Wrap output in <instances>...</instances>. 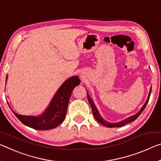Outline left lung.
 <instances>
[{"instance_id": "left-lung-1", "label": "left lung", "mask_w": 161, "mask_h": 161, "mask_svg": "<svg viewBox=\"0 0 161 161\" xmlns=\"http://www.w3.org/2000/svg\"><path fill=\"white\" fill-rule=\"evenodd\" d=\"M151 90H152V87H150V92H149V94H148V97H147V100H146V102H145V103L144 104V105L142 107L141 109H140V110L138 112V113H137L136 114H134V115L131 116V117H129L128 118L124 119V120H122L121 122H116V123H110V122H107L106 120H104L103 117L100 116V114H99L97 109L95 105H94L93 101L92 100L91 97L88 94H87V98H88L89 103H90V104L92 109L93 115L94 117V118L97 119V121H98L99 123L105 126V127H122V126H123V125H126L127 123H130V122H133L134 120H136L137 117L140 116V114H141L142 112L144 110V109L145 108V107H146L147 103H148L149 99H150V93H151Z\"/></svg>"}]
</instances>
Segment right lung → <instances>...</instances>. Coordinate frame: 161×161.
I'll return each mask as SVG.
<instances>
[{"label": "right lung", "instance_id": "1", "mask_svg": "<svg viewBox=\"0 0 161 161\" xmlns=\"http://www.w3.org/2000/svg\"><path fill=\"white\" fill-rule=\"evenodd\" d=\"M80 84V80L76 76L70 77L65 81L55 94L47 109L41 116L21 115L14 113L12 109L11 110L25 125L39 130L53 129L59 125L64 119L71 92L75 86Z\"/></svg>", "mask_w": 161, "mask_h": 161}]
</instances>
